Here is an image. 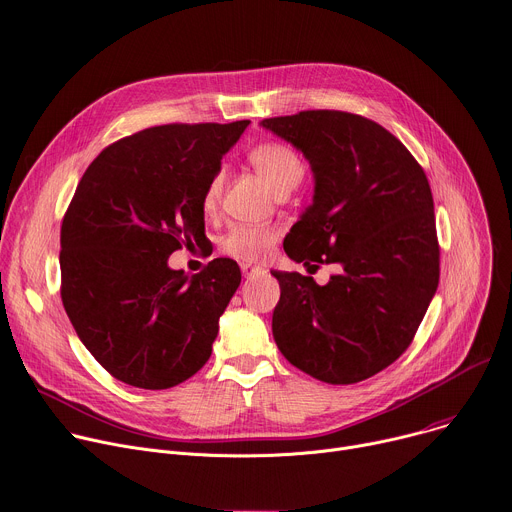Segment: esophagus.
<instances>
[{
	"instance_id": "obj_1",
	"label": "esophagus",
	"mask_w": 512,
	"mask_h": 512,
	"mask_svg": "<svg viewBox=\"0 0 512 512\" xmlns=\"http://www.w3.org/2000/svg\"><path fill=\"white\" fill-rule=\"evenodd\" d=\"M241 271H243V276L247 278V280H251V278H255L257 274H261V267H257V265H249V263H245V265H241Z\"/></svg>"
}]
</instances>
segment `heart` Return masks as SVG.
<instances>
[{
    "mask_svg": "<svg viewBox=\"0 0 512 512\" xmlns=\"http://www.w3.org/2000/svg\"><path fill=\"white\" fill-rule=\"evenodd\" d=\"M249 162L257 170L263 183L274 191H294L304 177V162L300 156L286 144H261L249 152ZM224 175L216 173L203 193V210L212 212L222 193ZM278 232L274 228H255V226H234L222 238V253L238 261H257L263 257L271 245L276 243Z\"/></svg>",
    "mask_w": 512,
    "mask_h": 512,
    "instance_id": "1",
    "label": "heart"
}]
</instances>
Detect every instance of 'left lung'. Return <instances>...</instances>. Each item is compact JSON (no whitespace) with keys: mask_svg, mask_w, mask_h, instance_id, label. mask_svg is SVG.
<instances>
[{"mask_svg":"<svg viewBox=\"0 0 512 512\" xmlns=\"http://www.w3.org/2000/svg\"><path fill=\"white\" fill-rule=\"evenodd\" d=\"M259 125L302 152L315 181L313 203L284 238L286 255L337 265L325 286L271 271L282 290L274 339L311 377L360 383L405 352L436 294L428 179L395 135L360 115L302 111Z\"/></svg>","mask_w":512,"mask_h":512,"instance_id":"8db88e82","label":"left lung"}]
</instances>
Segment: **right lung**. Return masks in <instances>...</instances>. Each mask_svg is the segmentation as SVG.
Returning a JSON list of instances; mask_svg holds the SVG:
<instances>
[{
    "mask_svg": "<svg viewBox=\"0 0 512 512\" xmlns=\"http://www.w3.org/2000/svg\"><path fill=\"white\" fill-rule=\"evenodd\" d=\"M251 121L158 125L102 150L61 224V300L80 342L115 379L175 387L208 362L241 269L168 267L203 236V193Z\"/></svg>",
    "mask_w": 512,
    "mask_h": 512,
    "instance_id": "obj_1",
    "label": "right lung"
}]
</instances>
